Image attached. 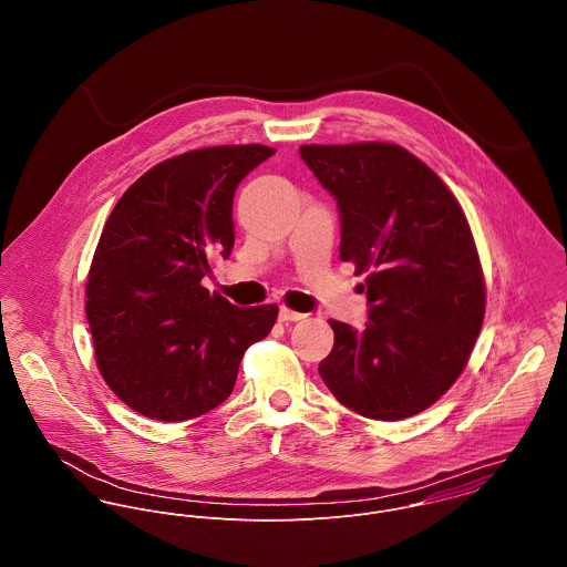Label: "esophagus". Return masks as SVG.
Returning a JSON list of instances; mask_svg holds the SVG:
<instances>
[{"label": "esophagus", "mask_w": 567, "mask_h": 567, "mask_svg": "<svg viewBox=\"0 0 567 567\" xmlns=\"http://www.w3.org/2000/svg\"><path fill=\"white\" fill-rule=\"evenodd\" d=\"M303 319H306V315L295 312V310H290L286 306H281V310H279V321L281 323H295V321H303Z\"/></svg>", "instance_id": "34e87169"}]
</instances>
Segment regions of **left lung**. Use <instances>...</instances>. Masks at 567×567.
<instances>
[{
  "instance_id": "left-lung-1",
  "label": "left lung",
  "mask_w": 567,
  "mask_h": 567,
  "mask_svg": "<svg viewBox=\"0 0 567 567\" xmlns=\"http://www.w3.org/2000/svg\"><path fill=\"white\" fill-rule=\"evenodd\" d=\"M301 159L338 200L340 259L364 275L369 323L329 321L319 364L353 412L400 421L439 402L470 362L486 288L467 216L450 187L389 142L310 144Z\"/></svg>"
}]
</instances>
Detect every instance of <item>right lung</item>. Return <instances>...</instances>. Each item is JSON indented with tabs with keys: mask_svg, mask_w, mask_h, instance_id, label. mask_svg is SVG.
I'll return each mask as SVG.
<instances>
[{
	"mask_svg": "<svg viewBox=\"0 0 567 567\" xmlns=\"http://www.w3.org/2000/svg\"><path fill=\"white\" fill-rule=\"evenodd\" d=\"M275 148L212 146L165 159L113 207L95 246L84 310L97 369L135 412L196 419L223 404L244 351L268 336L277 306L238 308L203 286L229 257L234 194Z\"/></svg>",
	"mask_w": 567,
	"mask_h": 567,
	"instance_id": "obj_1",
	"label": "right lung"
}]
</instances>
